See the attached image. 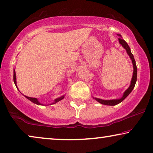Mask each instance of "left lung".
<instances>
[{
    "mask_svg": "<svg viewBox=\"0 0 153 153\" xmlns=\"http://www.w3.org/2000/svg\"><path fill=\"white\" fill-rule=\"evenodd\" d=\"M120 36H121V35H120ZM118 40H119V42H120V45H122L123 47H124L125 49H126L127 53H128V55L129 56V57H130V58H131V61H132L133 68H134L133 76H132V79H131V81L130 85H129V87L127 89V91L125 92L124 94H123V96L120 98V99L112 100H103L98 99V98H95V99L97 100L98 102H100V103H101L102 104H105V105L114 106V105H116V104L120 103V102H122V101H123V100H124L125 98H126L127 96L129 95V93H130L132 91L133 88L135 86L136 82H137V65H136V61H135V60H134V58L133 54L131 53V52L130 48H129V45H127V43L126 42H125L124 39H123L122 38H121V37H119Z\"/></svg>",
    "mask_w": 153,
    "mask_h": 153,
    "instance_id": "obj_1",
    "label": "left lung"
}]
</instances>
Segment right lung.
Here are the masks:
<instances>
[{
  "label": "right lung",
  "mask_w": 153,
  "mask_h": 153,
  "mask_svg": "<svg viewBox=\"0 0 153 153\" xmlns=\"http://www.w3.org/2000/svg\"><path fill=\"white\" fill-rule=\"evenodd\" d=\"M13 78H14V84H15V85H16V87H17L16 86V73H15V71H14V76H13ZM25 97H26L27 99H28L29 100H30V101H31L32 102H33V103H35V104H41L40 103H39V102L37 101V99H36V98H33V97H27V96H25ZM64 98V95L63 96H62V97H59V98H57V99H56L55 100V101H54V102L53 104H55V103H56V102H59L60 100H62Z\"/></svg>",
  "instance_id": "add662e5"
}]
</instances>
